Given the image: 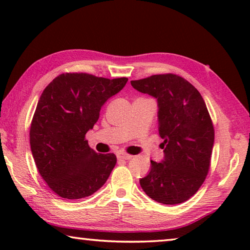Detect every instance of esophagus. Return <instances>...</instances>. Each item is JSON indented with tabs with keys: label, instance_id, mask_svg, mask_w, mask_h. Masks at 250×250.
<instances>
[{
	"label": "esophagus",
	"instance_id": "obj_1",
	"mask_svg": "<svg viewBox=\"0 0 250 250\" xmlns=\"http://www.w3.org/2000/svg\"><path fill=\"white\" fill-rule=\"evenodd\" d=\"M117 156L119 160H130L132 158V155H130L128 153H118Z\"/></svg>",
	"mask_w": 250,
	"mask_h": 250
}]
</instances>
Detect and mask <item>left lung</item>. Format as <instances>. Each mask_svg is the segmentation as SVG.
I'll return each instance as SVG.
<instances>
[{
    "label": "left lung",
    "mask_w": 250,
    "mask_h": 250,
    "mask_svg": "<svg viewBox=\"0 0 250 250\" xmlns=\"http://www.w3.org/2000/svg\"><path fill=\"white\" fill-rule=\"evenodd\" d=\"M131 84L158 100L159 134L164 140V159L151 161L141 188L162 204L188 201L204 183L210 166L215 134L205 101L192 83L177 75H153L131 80Z\"/></svg>",
    "instance_id": "obj_1"
}]
</instances>
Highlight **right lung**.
I'll list each match as a JSON object with an SVG mask.
<instances>
[{
    "instance_id": "1",
    "label": "right lung",
    "mask_w": 250,
    "mask_h": 250,
    "mask_svg": "<svg viewBox=\"0 0 250 250\" xmlns=\"http://www.w3.org/2000/svg\"><path fill=\"white\" fill-rule=\"evenodd\" d=\"M126 82L125 77L66 73L44 89L31 124L29 143L41 176L58 196H90L108 180L116 155L97 153L84 135L98 121L105 101Z\"/></svg>"
}]
</instances>
